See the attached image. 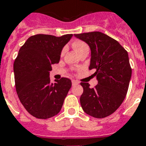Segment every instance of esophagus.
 Here are the masks:
<instances>
[{
    "instance_id": "1",
    "label": "esophagus",
    "mask_w": 146,
    "mask_h": 146,
    "mask_svg": "<svg viewBox=\"0 0 146 146\" xmlns=\"http://www.w3.org/2000/svg\"><path fill=\"white\" fill-rule=\"evenodd\" d=\"M72 84L73 85L79 84V82H78L77 80H72Z\"/></svg>"
}]
</instances>
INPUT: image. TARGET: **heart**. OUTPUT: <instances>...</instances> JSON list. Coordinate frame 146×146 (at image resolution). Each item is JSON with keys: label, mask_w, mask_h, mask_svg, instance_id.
I'll return each mask as SVG.
<instances>
[{"label": "heart", "mask_w": 146, "mask_h": 146, "mask_svg": "<svg viewBox=\"0 0 146 146\" xmlns=\"http://www.w3.org/2000/svg\"><path fill=\"white\" fill-rule=\"evenodd\" d=\"M73 48L75 49V50L76 52L80 54V53L84 51V50H89V45L83 41H81V40H76L75 42H73ZM64 53V50H62L61 54Z\"/></svg>", "instance_id": "heart-1"}]
</instances>
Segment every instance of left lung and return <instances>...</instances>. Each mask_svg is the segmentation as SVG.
Masks as SVG:
<instances>
[{"label":"left lung","mask_w":146,"mask_h":146,"mask_svg":"<svg viewBox=\"0 0 146 146\" xmlns=\"http://www.w3.org/2000/svg\"><path fill=\"white\" fill-rule=\"evenodd\" d=\"M74 35L90 47L89 70L96 69L94 75L98 81L93 88L88 82L80 83L82 110L93 117H108L120 106L128 91L132 74L128 53L117 41L101 32Z\"/></svg>","instance_id":"obj_1"}]
</instances>
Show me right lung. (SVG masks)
I'll return each instance as SVG.
<instances>
[{
	"label": "right lung",
	"mask_w": 146,
	"mask_h": 146,
	"mask_svg": "<svg viewBox=\"0 0 146 146\" xmlns=\"http://www.w3.org/2000/svg\"><path fill=\"white\" fill-rule=\"evenodd\" d=\"M73 34L60 37L37 34L26 40L13 64L15 86L19 101L31 115L48 119L59 113L71 88L68 78L50 82L49 71L59 63L63 47Z\"/></svg>",
	"instance_id": "right-lung-1"
}]
</instances>
